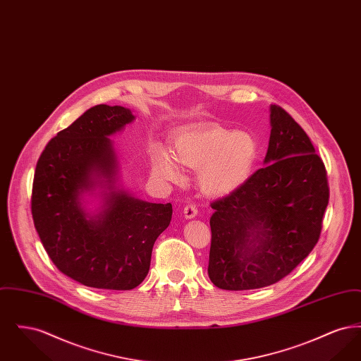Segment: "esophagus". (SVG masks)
I'll list each match as a JSON object with an SVG mask.
<instances>
[{
  "label": "esophagus",
  "mask_w": 361,
  "mask_h": 361,
  "mask_svg": "<svg viewBox=\"0 0 361 361\" xmlns=\"http://www.w3.org/2000/svg\"><path fill=\"white\" fill-rule=\"evenodd\" d=\"M184 215H185V218H187V219H192V218H195V216L197 215V207L195 206V204H188V206H185V208H184Z\"/></svg>",
  "instance_id": "34e87169"
}]
</instances>
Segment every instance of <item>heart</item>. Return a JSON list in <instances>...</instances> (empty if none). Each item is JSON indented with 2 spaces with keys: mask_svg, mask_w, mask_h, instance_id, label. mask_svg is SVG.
<instances>
[{
  "mask_svg": "<svg viewBox=\"0 0 361 361\" xmlns=\"http://www.w3.org/2000/svg\"><path fill=\"white\" fill-rule=\"evenodd\" d=\"M256 137L218 124L180 131L173 140V154L155 149L152 173L165 181H180V165L197 169V183L211 196H226L246 183L257 162Z\"/></svg>",
  "mask_w": 361,
  "mask_h": 361,
  "instance_id": "b5f03b06",
  "label": "heart"
}]
</instances>
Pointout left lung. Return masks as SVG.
Wrapping results in <instances>:
<instances>
[{"label":"left lung","instance_id":"8db88e82","mask_svg":"<svg viewBox=\"0 0 361 361\" xmlns=\"http://www.w3.org/2000/svg\"><path fill=\"white\" fill-rule=\"evenodd\" d=\"M265 166L214 202L208 276L222 290L275 284L310 255L319 240L329 203L325 165L281 106L271 105Z\"/></svg>","mask_w":361,"mask_h":361}]
</instances>
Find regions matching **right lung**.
Here are the masks:
<instances>
[{
    "instance_id": "1",
    "label": "right lung",
    "mask_w": 361,
    "mask_h": 361,
    "mask_svg": "<svg viewBox=\"0 0 361 361\" xmlns=\"http://www.w3.org/2000/svg\"><path fill=\"white\" fill-rule=\"evenodd\" d=\"M135 119L128 108L100 104L52 137L37 159L31 209L35 228L55 267L86 287L133 290L149 274L172 204L139 200L119 188V162L109 139ZM96 188V216L83 195Z\"/></svg>"
}]
</instances>
